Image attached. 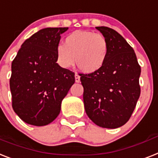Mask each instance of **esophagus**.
Returning a JSON list of instances; mask_svg holds the SVG:
<instances>
[{
  "instance_id": "obj_1",
  "label": "esophagus",
  "mask_w": 158,
  "mask_h": 158,
  "mask_svg": "<svg viewBox=\"0 0 158 158\" xmlns=\"http://www.w3.org/2000/svg\"><path fill=\"white\" fill-rule=\"evenodd\" d=\"M75 82L76 83H79V81H80V76H79L77 73H75Z\"/></svg>"
}]
</instances>
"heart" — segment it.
<instances>
[{
    "label": "heart",
    "instance_id": "heart-1",
    "mask_svg": "<svg viewBox=\"0 0 158 158\" xmlns=\"http://www.w3.org/2000/svg\"><path fill=\"white\" fill-rule=\"evenodd\" d=\"M108 42L103 35L91 31H75L65 38L64 45L57 46V60L61 67L74 65L84 73L96 72L106 62ZM76 58H74V57Z\"/></svg>",
    "mask_w": 158,
    "mask_h": 158
}]
</instances>
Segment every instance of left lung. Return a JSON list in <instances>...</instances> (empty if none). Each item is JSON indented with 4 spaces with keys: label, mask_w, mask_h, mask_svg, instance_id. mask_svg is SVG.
I'll list each match as a JSON object with an SVG mask.
<instances>
[{
    "label": "left lung",
    "mask_w": 158,
    "mask_h": 158,
    "mask_svg": "<svg viewBox=\"0 0 158 158\" xmlns=\"http://www.w3.org/2000/svg\"><path fill=\"white\" fill-rule=\"evenodd\" d=\"M96 29L108 42V55L99 70L80 74L84 108L95 124L114 129L123 126L135 108L141 69L134 49L121 35L107 27Z\"/></svg>",
    "instance_id": "obj_1"
}]
</instances>
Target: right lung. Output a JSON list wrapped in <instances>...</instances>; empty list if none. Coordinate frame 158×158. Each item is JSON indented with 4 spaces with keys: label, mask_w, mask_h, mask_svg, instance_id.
Returning <instances> with one entry per match:
<instances>
[{
    "label": "right lung",
    "mask_w": 158,
    "mask_h": 158,
    "mask_svg": "<svg viewBox=\"0 0 158 158\" xmlns=\"http://www.w3.org/2000/svg\"><path fill=\"white\" fill-rule=\"evenodd\" d=\"M68 27L44 28L26 40L11 65L14 111L26 123L45 126L61 111L75 73L57 63L61 35Z\"/></svg>",
    "instance_id": "obj_1"
}]
</instances>
